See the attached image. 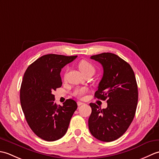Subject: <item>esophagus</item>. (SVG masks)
Instances as JSON below:
<instances>
[{"label":"esophagus","mask_w":159,"mask_h":159,"mask_svg":"<svg viewBox=\"0 0 159 159\" xmlns=\"http://www.w3.org/2000/svg\"><path fill=\"white\" fill-rule=\"evenodd\" d=\"M83 104H84V103L82 102H79H79H77V105L79 106V107L83 105Z\"/></svg>","instance_id":"esophagus-1"}]
</instances>
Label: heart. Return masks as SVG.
I'll list each match as a JSON object with an SVG mask.
<instances>
[{
	"instance_id": "b5f03b06",
	"label": "heart",
	"mask_w": 159,
	"mask_h": 159,
	"mask_svg": "<svg viewBox=\"0 0 159 159\" xmlns=\"http://www.w3.org/2000/svg\"><path fill=\"white\" fill-rule=\"evenodd\" d=\"M80 72L83 73V75L87 73H94L95 72V67L93 65L87 60H81L78 64ZM86 88H78L74 91L73 94L74 96L79 98H82L87 92Z\"/></svg>"
}]
</instances>
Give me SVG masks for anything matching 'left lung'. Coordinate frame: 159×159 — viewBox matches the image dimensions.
Instances as JSON below:
<instances>
[{"label": "left lung", "mask_w": 159, "mask_h": 159, "mask_svg": "<svg viewBox=\"0 0 159 159\" xmlns=\"http://www.w3.org/2000/svg\"><path fill=\"white\" fill-rule=\"evenodd\" d=\"M103 67V76L95 98L105 100L107 107L101 109L90 103L92 113L88 120L91 134L105 142L122 136L133 121L138 102V88L131 66L120 57L103 52L90 57Z\"/></svg>", "instance_id": "8db88e82"}]
</instances>
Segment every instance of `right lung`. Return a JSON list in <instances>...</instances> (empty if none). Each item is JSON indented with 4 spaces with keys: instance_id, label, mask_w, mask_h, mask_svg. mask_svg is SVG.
<instances>
[{
    "instance_id": "1",
    "label": "right lung",
    "mask_w": 159,
    "mask_h": 159,
    "mask_svg": "<svg viewBox=\"0 0 159 159\" xmlns=\"http://www.w3.org/2000/svg\"><path fill=\"white\" fill-rule=\"evenodd\" d=\"M77 56L43 55L30 65L20 87V103L29 127L37 136L54 141L65 135L77 104L67 99L63 105L55 102L52 92L62 85L60 72Z\"/></svg>"
}]
</instances>
